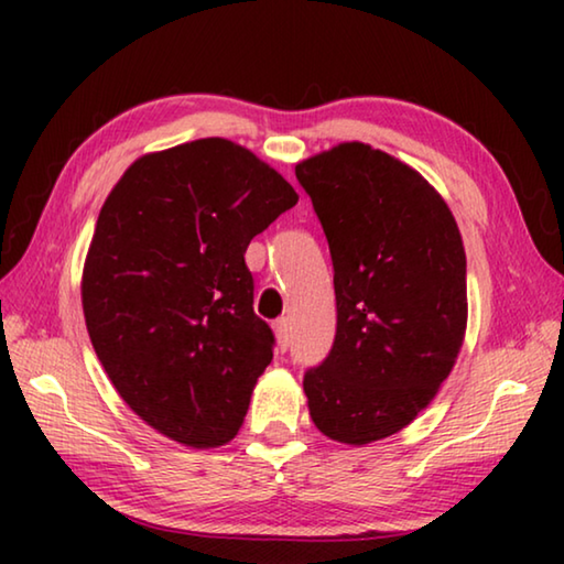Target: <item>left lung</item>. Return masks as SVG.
<instances>
[{"mask_svg": "<svg viewBox=\"0 0 564 564\" xmlns=\"http://www.w3.org/2000/svg\"><path fill=\"white\" fill-rule=\"evenodd\" d=\"M295 204L251 151L202 139L133 161L101 206L82 281L91 346L171 441L218 447L241 431L275 346L243 253Z\"/></svg>", "mask_w": 564, "mask_h": 564, "instance_id": "left-lung-1", "label": "left lung"}]
</instances>
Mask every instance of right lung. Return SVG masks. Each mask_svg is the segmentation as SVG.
I'll list each match as a JSON object with an SVG mask.
<instances>
[{
  "label": "right lung",
  "instance_id": "right-lung-1",
  "mask_svg": "<svg viewBox=\"0 0 564 564\" xmlns=\"http://www.w3.org/2000/svg\"><path fill=\"white\" fill-rule=\"evenodd\" d=\"M328 238L336 340L303 390L323 435L366 445L403 431L435 398L467 323L465 248L441 196L362 144L295 166Z\"/></svg>",
  "mask_w": 564,
  "mask_h": 564
}]
</instances>
